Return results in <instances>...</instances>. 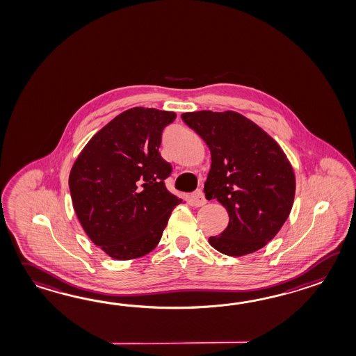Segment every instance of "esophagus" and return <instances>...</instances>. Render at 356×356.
Wrapping results in <instances>:
<instances>
[{"label": "esophagus", "instance_id": "obj_1", "mask_svg": "<svg viewBox=\"0 0 356 356\" xmlns=\"http://www.w3.org/2000/svg\"><path fill=\"white\" fill-rule=\"evenodd\" d=\"M189 203L193 207H202L204 206L207 203L206 197L202 190H197L194 191L189 197Z\"/></svg>", "mask_w": 356, "mask_h": 356}]
</instances>
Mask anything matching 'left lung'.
<instances>
[{"mask_svg":"<svg viewBox=\"0 0 356 356\" xmlns=\"http://www.w3.org/2000/svg\"><path fill=\"white\" fill-rule=\"evenodd\" d=\"M181 119L211 150L204 184L229 221L209 244L220 253L241 257L261 249L284 226L293 208L295 175L284 150L264 130L234 112L197 111Z\"/></svg>","mask_w":356,"mask_h":356,"instance_id":"obj_1","label":"left lung"}]
</instances>
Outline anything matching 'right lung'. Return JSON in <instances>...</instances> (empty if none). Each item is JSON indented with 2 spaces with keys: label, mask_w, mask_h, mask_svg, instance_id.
Instances as JSON below:
<instances>
[{
  "label": "right lung",
  "mask_w": 356,
  "mask_h": 356,
  "mask_svg": "<svg viewBox=\"0 0 356 356\" xmlns=\"http://www.w3.org/2000/svg\"><path fill=\"white\" fill-rule=\"evenodd\" d=\"M175 112L134 107L88 142L69 176L72 206L89 238L111 258L152 252L181 199L166 189L172 166L162 159L163 129Z\"/></svg>",
  "instance_id": "1"
}]
</instances>
